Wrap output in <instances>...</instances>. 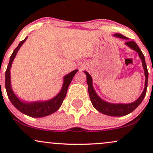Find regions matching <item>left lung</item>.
Returning <instances> with one entry per match:
<instances>
[{
	"instance_id": "left-lung-1",
	"label": "left lung",
	"mask_w": 153,
	"mask_h": 153,
	"mask_svg": "<svg viewBox=\"0 0 153 153\" xmlns=\"http://www.w3.org/2000/svg\"><path fill=\"white\" fill-rule=\"evenodd\" d=\"M114 36L117 38L127 40L126 42L125 45L129 47V48L131 49L132 50L135 51L137 52L139 57H140V59L142 60V63H143V70L145 71V88L144 90L140 95V97L138 98L136 101L134 102L129 103H110L108 101H104L101 99V97L97 94V93L95 91L94 85H93V80L92 77L89 73L86 71H83L84 73L86 75V80H87V84L88 86V94L89 96H90V99L92 103L93 106L98 111L101 112V113L105 115L111 116V117H123L131 113L135 108L137 107L142 101H143L144 98H145V95H146L147 88V81H148V71H147V68L146 63H145V56L142 52L141 50L139 48L136 43L133 41H129V39L126 36H123V35L120 34H114Z\"/></svg>"
}]
</instances>
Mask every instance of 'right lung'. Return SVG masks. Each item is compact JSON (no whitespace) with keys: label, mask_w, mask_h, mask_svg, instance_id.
Returning <instances> with one entry per match:
<instances>
[{"label":"right lung","mask_w":153,"mask_h":153,"mask_svg":"<svg viewBox=\"0 0 153 153\" xmlns=\"http://www.w3.org/2000/svg\"><path fill=\"white\" fill-rule=\"evenodd\" d=\"M28 36L24 39L23 41L19 44L18 47L13 50V53L10 57L9 63L7 67L6 72V89L7 95L10 102L18 109L19 111L24 114L34 118H40L45 117L54 113L59 109L66 96L67 91L68 87L73 80L75 73L78 70H74L70 73L67 74L63 77V82L61 90L54 97L50 100L46 101H26L24 100L19 99L18 96L13 92L11 87V80H10V68L12 66L14 58L16 56L17 52L22 46L23 44L25 42Z\"/></svg>","instance_id":"add662e5"}]
</instances>
